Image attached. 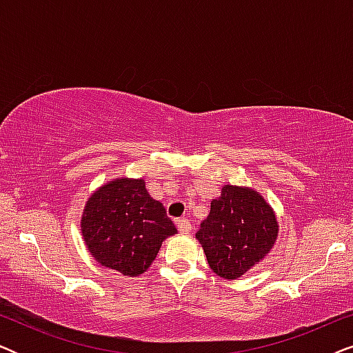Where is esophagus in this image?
Returning <instances> with one entry per match:
<instances>
[{"instance_id": "esophagus-1", "label": "esophagus", "mask_w": 353, "mask_h": 353, "mask_svg": "<svg viewBox=\"0 0 353 353\" xmlns=\"http://www.w3.org/2000/svg\"><path fill=\"white\" fill-rule=\"evenodd\" d=\"M176 226H178V231H180L181 234H188V233H190V231H191V221L186 220V219L178 220Z\"/></svg>"}]
</instances>
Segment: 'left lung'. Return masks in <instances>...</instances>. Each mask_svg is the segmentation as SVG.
Wrapping results in <instances>:
<instances>
[{
    "instance_id": "obj_1",
    "label": "left lung",
    "mask_w": 353,
    "mask_h": 353,
    "mask_svg": "<svg viewBox=\"0 0 353 353\" xmlns=\"http://www.w3.org/2000/svg\"><path fill=\"white\" fill-rule=\"evenodd\" d=\"M273 207L249 186L225 185L210 202V214L196 233L212 272L238 279L257 267L278 239Z\"/></svg>"
}]
</instances>
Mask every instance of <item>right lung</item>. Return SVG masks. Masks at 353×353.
Listing matches in <instances>:
<instances>
[{"label": "right lung", "mask_w": 353, "mask_h": 353, "mask_svg": "<svg viewBox=\"0 0 353 353\" xmlns=\"http://www.w3.org/2000/svg\"><path fill=\"white\" fill-rule=\"evenodd\" d=\"M80 228L96 262L130 278L148 272L163 241L176 234L163 205L149 196L144 178L128 176L91 192Z\"/></svg>", "instance_id": "obj_1"}]
</instances>
